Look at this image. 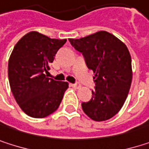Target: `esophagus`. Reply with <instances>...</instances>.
<instances>
[{"label": "esophagus", "instance_id": "obj_1", "mask_svg": "<svg viewBox=\"0 0 149 149\" xmlns=\"http://www.w3.org/2000/svg\"><path fill=\"white\" fill-rule=\"evenodd\" d=\"M71 86H72V87H73V88L77 89V88H79V87H80V84H79L78 83H75V84H71Z\"/></svg>", "mask_w": 149, "mask_h": 149}]
</instances>
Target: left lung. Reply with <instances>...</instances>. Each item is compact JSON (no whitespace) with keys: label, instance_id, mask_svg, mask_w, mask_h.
I'll return each mask as SVG.
<instances>
[{"label":"left lung","instance_id":"obj_1","mask_svg":"<svg viewBox=\"0 0 149 149\" xmlns=\"http://www.w3.org/2000/svg\"><path fill=\"white\" fill-rule=\"evenodd\" d=\"M69 41L95 73L96 86L91 99L82 103L84 112L97 122L110 119L122 109L131 85V57L127 46L105 31Z\"/></svg>","mask_w":149,"mask_h":149}]
</instances>
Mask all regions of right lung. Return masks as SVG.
I'll list each match as a JSON object with an SVG mask.
<instances>
[{"label":"right lung","mask_w":149,"mask_h":149,"mask_svg":"<svg viewBox=\"0 0 149 149\" xmlns=\"http://www.w3.org/2000/svg\"><path fill=\"white\" fill-rule=\"evenodd\" d=\"M66 40L50 39L38 32L24 35L8 60V79L20 109L29 116L43 118L58 109L67 82L47 77L50 65Z\"/></svg>","instance_id":"1"}]
</instances>
